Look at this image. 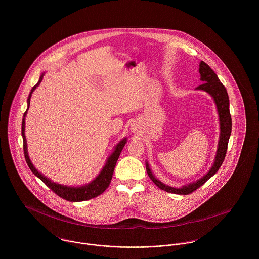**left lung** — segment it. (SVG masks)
Wrapping results in <instances>:
<instances>
[{
	"label": "left lung",
	"mask_w": 259,
	"mask_h": 259,
	"mask_svg": "<svg viewBox=\"0 0 259 259\" xmlns=\"http://www.w3.org/2000/svg\"><path fill=\"white\" fill-rule=\"evenodd\" d=\"M199 74H200V80L203 81V83L198 85L195 90L204 91L207 94H209L214 101L217 110L219 112L220 132L221 133H220L218 149H217L214 161H213L210 169L199 180H197L191 184L184 185L182 187H172L169 185H164L163 183L158 181L152 175L151 169L148 165V162L146 161L147 172H148L149 179L160 189L165 190L170 193L189 194V193L193 192L194 190H196L198 187H200L212 176H214L218 172V170L220 169V167L222 166V162L224 160L226 150H227L228 141H229L230 134H231L232 122H231V115L229 113V99H228V95H227L225 87L221 82L218 74H215L213 72V70L207 64H205L203 61H201L199 64Z\"/></svg>",
	"instance_id": "obj_1"
}]
</instances>
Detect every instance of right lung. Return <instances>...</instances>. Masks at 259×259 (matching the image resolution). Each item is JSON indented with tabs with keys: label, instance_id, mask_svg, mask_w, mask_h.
<instances>
[{
	"label": "right lung",
	"instance_id": "right-lung-1",
	"mask_svg": "<svg viewBox=\"0 0 259 259\" xmlns=\"http://www.w3.org/2000/svg\"><path fill=\"white\" fill-rule=\"evenodd\" d=\"M45 75V73L40 74L39 79L37 82L36 85L33 87V89L31 90V93L28 97L27 100V104H28V109L27 111H25L24 113V118L22 121V136H23V147H24V152H25V158L26 161L30 167V169L33 171V174L37 177L42 183H45V185L49 186L55 193H57V195L61 196L62 198L69 200V201H74V202H77V201H84V200H89L92 199L94 197H97L98 195L102 194L111 184V178H112V174L116 164V160L119 157V154L122 150V148L124 147V145L126 144L127 140L126 138H123L113 149V151L111 152V155L108 157L107 162L105 164V166L103 167V169L101 170V172L98 175V177L91 182L90 184L84 185H80V186H70V185H61V184H57L54 183L53 181H51L50 179L46 178L44 175H41L40 172H38L36 167L34 166V164L31 161V158L29 156L28 153V145H27V140H26V136H25V118L27 115L28 110L30 108V101H31V97L32 94L34 93V91L38 87V84L41 82L42 77Z\"/></svg>",
	"mask_w": 259,
	"mask_h": 259
}]
</instances>
